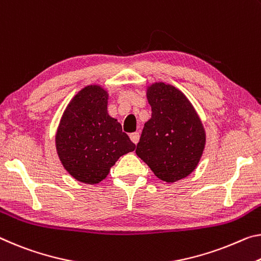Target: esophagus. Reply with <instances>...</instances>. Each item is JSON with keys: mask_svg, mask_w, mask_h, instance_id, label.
Here are the masks:
<instances>
[{"mask_svg": "<svg viewBox=\"0 0 261 261\" xmlns=\"http://www.w3.org/2000/svg\"><path fill=\"white\" fill-rule=\"evenodd\" d=\"M139 132H134V134H130V139L134 144H137L139 142Z\"/></svg>", "mask_w": 261, "mask_h": 261, "instance_id": "obj_1", "label": "esophagus"}]
</instances>
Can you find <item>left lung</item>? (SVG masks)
Returning <instances> with one entry per match:
<instances>
[{
  "label": "left lung",
  "instance_id": "8db88e82",
  "mask_svg": "<svg viewBox=\"0 0 261 261\" xmlns=\"http://www.w3.org/2000/svg\"><path fill=\"white\" fill-rule=\"evenodd\" d=\"M152 109L136 153L155 176L175 182L196 168L205 145V132L195 109L184 93L155 82L147 88Z\"/></svg>",
  "mask_w": 261,
  "mask_h": 261
}]
</instances>
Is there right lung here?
Wrapping results in <instances>:
<instances>
[{"mask_svg": "<svg viewBox=\"0 0 261 261\" xmlns=\"http://www.w3.org/2000/svg\"><path fill=\"white\" fill-rule=\"evenodd\" d=\"M107 106L108 93L102 87H85L69 102L58 126L56 146L61 164L84 184L106 179L119 156L136 148Z\"/></svg>", "mask_w": 261, "mask_h": 261, "instance_id": "add662e5", "label": "right lung"}]
</instances>
